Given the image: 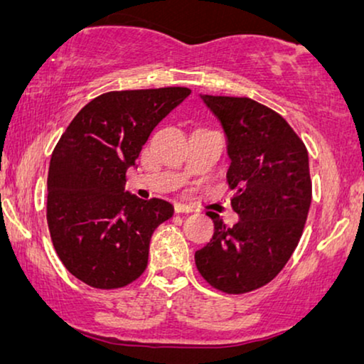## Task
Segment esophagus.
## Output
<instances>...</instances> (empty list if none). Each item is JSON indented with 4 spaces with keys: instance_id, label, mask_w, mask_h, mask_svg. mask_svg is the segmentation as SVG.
<instances>
[{
    "instance_id": "obj_1",
    "label": "esophagus",
    "mask_w": 364,
    "mask_h": 364,
    "mask_svg": "<svg viewBox=\"0 0 364 364\" xmlns=\"http://www.w3.org/2000/svg\"><path fill=\"white\" fill-rule=\"evenodd\" d=\"M173 210L177 213H191L193 212V207L187 205V203H182V202H176L173 203Z\"/></svg>"
}]
</instances>
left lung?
<instances>
[{
  "label": "left lung",
  "mask_w": 364,
  "mask_h": 364,
  "mask_svg": "<svg viewBox=\"0 0 364 364\" xmlns=\"http://www.w3.org/2000/svg\"><path fill=\"white\" fill-rule=\"evenodd\" d=\"M200 97L227 136V181L240 218L227 227L207 212L215 230L196 265L208 285L240 295L272 282L300 242L311 203L308 152L273 109L250 97Z\"/></svg>",
  "instance_id": "8db88e82"
}]
</instances>
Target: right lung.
<instances>
[{"label":"right lung","instance_id":"right-lung-1","mask_svg":"<svg viewBox=\"0 0 364 364\" xmlns=\"http://www.w3.org/2000/svg\"><path fill=\"white\" fill-rule=\"evenodd\" d=\"M188 94L187 87L101 94L76 114L54 147L49 233L63 265L86 285L112 290L146 270L152 233L173 207L124 191L126 172L154 127Z\"/></svg>","mask_w":364,"mask_h":364}]
</instances>
